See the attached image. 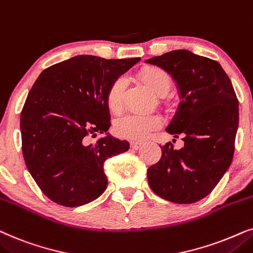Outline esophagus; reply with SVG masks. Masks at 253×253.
<instances>
[{"mask_svg":"<svg viewBox=\"0 0 253 253\" xmlns=\"http://www.w3.org/2000/svg\"><path fill=\"white\" fill-rule=\"evenodd\" d=\"M142 142H139V141H133V142H130V147L133 148V149L137 150L139 148H141V146H142Z\"/></svg>","mask_w":253,"mask_h":253,"instance_id":"1","label":"esophagus"}]
</instances>
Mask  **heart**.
<instances>
[{
	"label": "heart",
	"mask_w": 253,
	"mask_h": 253,
	"mask_svg": "<svg viewBox=\"0 0 253 253\" xmlns=\"http://www.w3.org/2000/svg\"><path fill=\"white\" fill-rule=\"evenodd\" d=\"M141 79L158 96H166L172 85L171 76L166 70L157 67H146L141 70ZM126 83L124 79H116L111 83L106 93V102L112 112H119L123 109L124 95ZM162 125V119L157 114H127L116 123V132L119 136L130 140H142L150 132L158 128Z\"/></svg>",
	"instance_id": "1"
}]
</instances>
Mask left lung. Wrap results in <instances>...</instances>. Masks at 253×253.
<instances>
[{"label":"left lung","instance_id":"8db88e82","mask_svg":"<svg viewBox=\"0 0 253 253\" xmlns=\"http://www.w3.org/2000/svg\"><path fill=\"white\" fill-rule=\"evenodd\" d=\"M170 74L181 102L167 132L181 136L184 147L171 142L147 171L158 197L174 204H193L207 197L230 167L238 128V99L220 63L190 50H171L148 59Z\"/></svg>","mask_w":253,"mask_h":253}]
</instances>
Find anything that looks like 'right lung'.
Here are the masks:
<instances>
[{
  "mask_svg": "<svg viewBox=\"0 0 253 253\" xmlns=\"http://www.w3.org/2000/svg\"><path fill=\"white\" fill-rule=\"evenodd\" d=\"M140 58L106 60L77 55L46 68L30 90L21 112L22 150L29 172L48 199L79 207L105 191L107 158L129 149L107 134L106 93L114 80Z\"/></svg>",
  "mask_w": 253,
  "mask_h": 253,
  "instance_id": "1",
  "label": "right lung"
}]
</instances>
